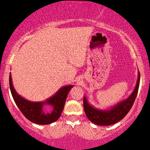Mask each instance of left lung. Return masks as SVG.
<instances>
[{
	"label": "left lung",
	"mask_w": 150,
	"mask_h": 150,
	"mask_svg": "<svg viewBox=\"0 0 150 150\" xmlns=\"http://www.w3.org/2000/svg\"><path fill=\"white\" fill-rule=\"evenodd\" d=\"M140 82V73L139 72L138 80L135 89L131 96L123 102L117 104L109 110H100L94 108L88 104L86 96L83 97V108L88 120L99 125H110L121 120L132 107L138 93Z\"/></svg>",
	"instance_id": "8db88e82"
}]
</instances>
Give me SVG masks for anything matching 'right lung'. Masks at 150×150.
Instances as JSON below:
<instances>
[{
    "mask_svg": "<svg viewBox=\"0 0 150 150\" xmlns=\"http://www.w3.org/2000/svg\"><path fill=\"white\" fill-rule=\"evenodd\" d=\"M9 86L13 100L22 114L30 121L40 125L52 123L59 118L62 112L68 93L73 87L72 85L64 86L59 89L54 96L47 99L46 102H33L24 99L16 93L12 84L11 73L9 75ZM44 104L51 105L52 107V111H45L42 109Z\"/></svg>",
    "mask_w": 150,
    "mask_h": 150,
    "instance_id": "right-lung-1",
    "label": "right lung"
}]
</instances>
